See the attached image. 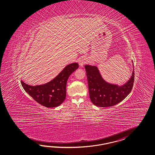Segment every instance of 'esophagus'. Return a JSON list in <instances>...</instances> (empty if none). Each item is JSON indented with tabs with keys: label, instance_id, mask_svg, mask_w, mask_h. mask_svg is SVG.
Masks as SVG:
<instances>
[{
	"label": "esophagus",
	"instance_id": "34e87169",
	"mask_svg": "<svg viewBox=\"0 0 155 155\" xmlns=\"http://www.w3.org/2000/svg\"><path fill=\"white\" fill-rule=\"evenodd\" d=\"M86 63H87V59L84 58H82L78 60V63L80 67H83Z\"/></svg>",
	"mask_w": 155,
	"mask_h": 155
}]
</instances>
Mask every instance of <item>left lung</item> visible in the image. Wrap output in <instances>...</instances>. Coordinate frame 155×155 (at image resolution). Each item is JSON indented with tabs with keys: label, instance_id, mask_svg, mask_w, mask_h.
I'll use <instances>...</instances> for the list:
<instances>
[{
	"label": "left lung",
	"instance_id": "1",
	"mask_svg": "<svg viewBox=\"0 0 155 155\" xmlns=\"http://www.w3.org/2000/svg\"><path fill=\"white\" fill-rule=\"evenodd\" d=\"M84 68L87 77L90 98L95 105L108 107L117 104L123 101L132 90L134 69L130 79L123 85L118 86L106 82L96 66L86 65Z\"/></svg>",
	"mask_w": 155,
	"mask_h": 155
}]
</instances>
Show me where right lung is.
<instances>
[{
  "label": "right lung",
  "mask_w": 155,
  "mask_h": 155,
  "mask_svg": "<svg viewBox=\"0 0 155 155\" xmlns=\"http://www.w3.org/2000/svg\"><path fill=\"white\" fill-rule=\"evenodd\" d=\"M78 68V63H71L46 84L31 86L21 81V84L25 91L39 104L47 108L57 107L65 99L66 86L69 77Z\"/></svg>",
  "instance_id": "1"
}]
</instances>
